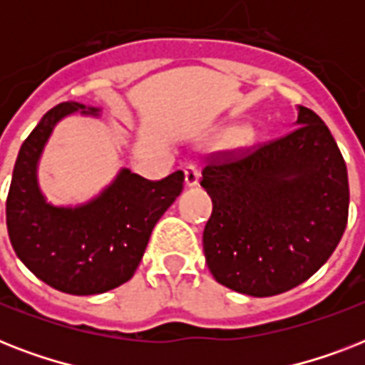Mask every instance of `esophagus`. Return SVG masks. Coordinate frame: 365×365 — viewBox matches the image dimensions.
<instances>
[{"mask_svg":"<svg viewBox=\"0 0 365 365\" xmlns=\"http://www.w3.org/2000/svg\"><path fill=\"white\" fill-rule=\"evenodd\" d=\"M183 176H185V185H187V187H193V185H197V182H199V168L195 165H187L183 168Z\"/></svg>","mask_w":365,"mask_h":365,"instance_id":"1","label":"esophagus"}]
</instances>
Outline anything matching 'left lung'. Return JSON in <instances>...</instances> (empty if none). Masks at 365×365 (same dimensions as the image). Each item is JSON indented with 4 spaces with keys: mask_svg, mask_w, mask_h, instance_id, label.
Returning a JSON list of instances; mask_svg holds the SVG:
<instances>
[{
    "mask_svg": "<svg viewBox=\"0 0 365 365\" xmlns=\"http://www.w3.org/2000/svg\"><path fill=\"white\" fill-rule=\"evenodd\" d=\"M277 140L223 151L205 166L212 199L202 233L208 269L239 294L269 297L311 278L349 220L346 165L326 123L297 108Z\"/></svg>",
    "mask_w": 365,
    "mask_h": 365,
    "instance_id": "8db88e82",
    "label": "left lung"
}]
</instances>
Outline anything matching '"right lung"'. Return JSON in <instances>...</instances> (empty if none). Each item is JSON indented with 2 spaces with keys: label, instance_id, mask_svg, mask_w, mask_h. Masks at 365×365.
<instances>
[{
  "label": "right lung",
  "instance_id": "obj_1",
  "mask_svg": "<svg viewBox=\"0 0 365 365\" xmlns=\"http://www.w3.org/2000/svg\"><path fill=\"white\" fill-rule=\"evenodd\" d=\"M96 108L62 102L24 140L7 195V231L19 259L51 288L71 295L104 294L130 280L151 231L183 189V172L151 182L123 168L87 205L53 206L37 185V163L62 117Z\"/></svg>",
  "mask_w": 365,
  "mask_h": 365
}]
</instances>
